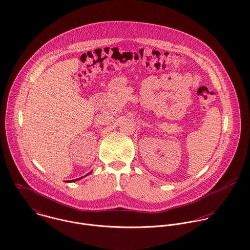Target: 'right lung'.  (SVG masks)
Returning <instances> with one entry per match:
<instances>
[{"instance_id":"right-lung-1","label":"right lung","mask_w":250,"mask_h":250,"mask_svg":"<svg viewBox=\"0 0 250 250\" xmlns=\"http://www.w3.org/2000/svg\"><path fill=\"white\" fill-rule=\"evenodd\" d=\"M91 172H92V171H90V172H89V173H87V174H86V175H85V176H87V175H89V174H90V173H91ZM83 177H84V176H83ZM83 177H81V178L75 179V180H70V181H66V182H67V183H72V182H75V181H78V180H81V179L83 178Z\"/></svg>"}]
</instances>
